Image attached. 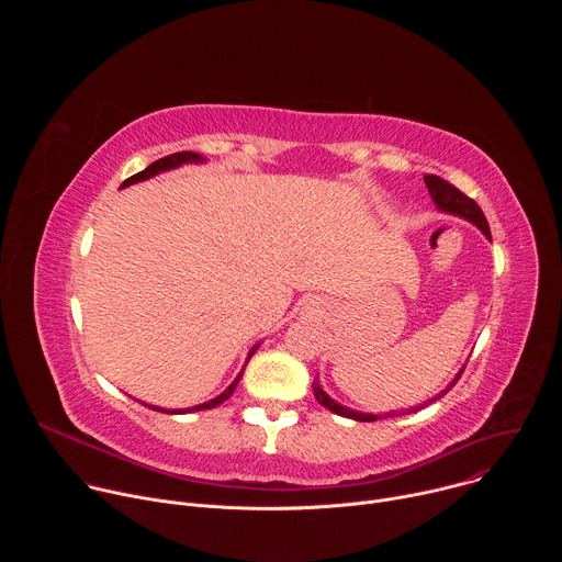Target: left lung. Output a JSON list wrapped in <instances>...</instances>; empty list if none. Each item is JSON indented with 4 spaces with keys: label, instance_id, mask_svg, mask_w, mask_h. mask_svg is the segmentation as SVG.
<instances>
[{
    "label": "left lung",
    "instance_id": "obj_1",
    "mask_svg": "<svg viewBox=\"0 0 562 562\" xmlns=\"http://www.w3.org/2000/svg\"><path fill=\"white\" fill-rule=\"evenodd\" d=\"M425 184H427V189H429V195H431V200L436 202V206L440 209V211H447V213H453V215H460V217H464V220H469V222H473L480 231H483L487 237H492V231H490V222H487V217H485V213H483V209H480L471 198H467L462 191H458L453 184H449L447 180H442V178H438V176H425ZM462 371L464 369H460V373L453 378V382L440 393V395H436L434 400H438V397H442L458 380H460V375H462ZM313 393H315V400L323 407H327L329 412H334V414H338V416H345V418H351V420H358V423H373V420H378L380 416H371V414H360V412H353V409H347V407H342V405H338L336 400H331L325 391H323V386L317 384V380L313 382ZM434 400H429V403H434ZM427 403V405H429ZM412 412H416V409H409V412H391V414H386V418H391V416H403V414H412ZM384 418V416H382Z\"/></svg>",
    "mask_w": 562,
    "mask_h": 562
}]
</instances>
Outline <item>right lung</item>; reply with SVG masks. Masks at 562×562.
<instances>
[{
  "label": "right lung",
  "instance_id": "1",
  "mask_svg": "<svg viewBox=\"0 0 562 562\" xmlns=\"http://www.w3.org/2000/svg\"><path fill=\"white\" fill-rule=\"evenodd\" d=\"M202 155H198V153H191V150H182V153H173V155H167V157H159L157 162H153V165H148L144 171H139V173H135V176H131L128 180H124V184L122 187H128V184H135V182H142V180H148V178H153V176H157L159 171H169V169H176V167H180V165H187V162H202ZM256 353V347L251 349V353H249V358ZM243 373H245V369L239 371V375L231 382V386L224 391V393H220L217 397H213V400H209V403H204V405H198V407H191V409H182V412H173V409H159V407H150V405H146L148 409H153V412H165V414H191V412H202V409H213V407H217V405H222L224 400H228L231 397V393L235 391V386H237V382H239V378H243Z\"/></svg>",
  "mask_w": 562,
  "mask_h": 562
}]
</instances>
